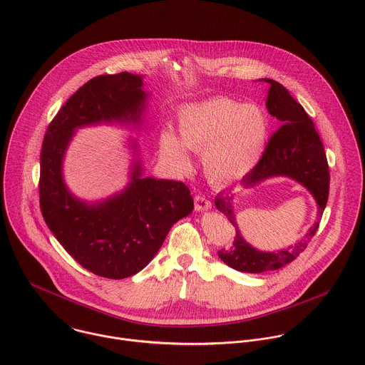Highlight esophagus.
<instances>
[{"label":"esophagus","mask_w":365,"mask_h":365,"mask_svg":"<svg viewBox=\"0 0 365 365\" xmlns=\"http://www.w3.org/2000/svg\"><path fill=\"white\" fill-rule=\"evenodd\" d=\"M210 207H212V202H210L207 197H205V196H202V195H196V196H195V209H196L197 212L207 210V209H210Z\"/></svg>","instance_id":"obj_1"}]
</instances>
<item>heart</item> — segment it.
<instances>
[{
    "label": "heart",
    "mask_w": 365,
    "mask_h": 365,
    "mask_svg": "<svg viewBox=\"0 0 365 365\" xmlns=\"http://www.w3.org/2000/svg\"><path fill=\"white\" fill-rule=\"evenodd\" d=\"M178 129L180 140L169 129L162 132V158L185 170L189 166L186 147L200 153L203 172L212 185L229 186L249 176L263 158L270 120L257 103L217 96L180 106Z\"/></svg>",
    "instance_id": "obj_1"
}]
</instances>
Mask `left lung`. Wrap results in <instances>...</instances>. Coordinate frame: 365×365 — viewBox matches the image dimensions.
<instances>
[{"mask_svg": "<svg viewBox=\"0 0 365 365\" xmlns=\"http://www.w3.org/2000/svg\"><path fill=\"white\" fill-rule=\"evenodd\" d=\"M270 83L266 106L272 116H276L282 126L272 135L263 158L249 176L242 180L246 187L273 176H287L309 189L319 205V219L322 217L330 189V172L323 142L317 133L312 118L304 108L277 81L262 79ZM233 190L219 193L215 199L220 210L236 229L233 246L217 252L220 260L235 270L243 273H263L277 270L304 252L319 229L316 222L309 232L294 245L279 252H262L249 245L236 223L233 210Z\"/></svg>", "mask_w": 365, "mask_h": 365, "instance_id": "obj_1", "label": "left lung"}]
</instances>
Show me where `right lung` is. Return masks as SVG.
I'll list each match as a JSON object with an SVG mask.
<instances>
[{
  "mask_svg": "<svg viewBox=\"0 0 365 365\" xmlns=\"http://www.w3.org/2000/svg\"><path fill=\"white\" fill-rule=\"evenodd\" d=\"M142 86V76L129 72L92 78L55 115L41 149L38 189L46 226L83 269L113 280L146 267L170 227L193 210L185 183L142 178L139 160L125 190L98 203L76 199L63 183L62 160L75 129L101 122L138 123L148 98Z\"/></svg>",
  "mask_w": 365,
  "mask_h": 365,
  "instance_id": "1",
  "label": "right lung"
}]
</instances>
